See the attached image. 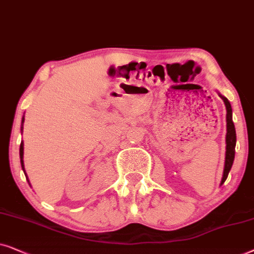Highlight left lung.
<instances>
[{
	"label": "left lung",
	"instance_id": "1",
	"mask_svg": "<svg viewBox=\"0 0 254 254\" xmlns=\"http://www.w3.org/2000/svg\"><path fill=\"white\" fill-rule=\"evenodd\" d=\"M224 101L226 107V152H225V165L224 172H223V178L221 185L224 184V181L228 178L229 172L231 170L233 160H235V147H236V129L235 124L232 121V109L231 104L228 99L224 96H221Z\"/></svg>",
	"mask_w": 254,
	"mask_h": 254
}]
</instances>
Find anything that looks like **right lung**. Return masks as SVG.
I'll return each mask as SVG.
<instances>
[{"mask_svg":"<svg viewBox=\"0 0 254 254\" xmlns=\"http://www.w3.org/2000/svg\"><path fill=\"white\" fill-rule=\"evenodd\" d=\"M23 122H24V118H23ZM23 153H24V147H23V141L21 143V147H19V157H21V165L23 171H24V162H23ZM26 175V174H25Z\"/></svg>","mask_w":254,"mask_h":254,"instance_id":"obj_1","label":"right lung"}]
</instances>
